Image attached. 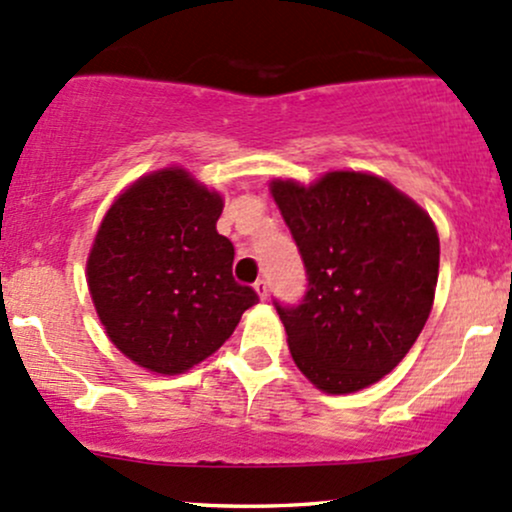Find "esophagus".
Masks as SVG:
<instances>
[{
	"label": "esophagus",
	"instance_id": "esophagus-1",
	"mask_svg": "<svg viewBox=\"0 0 512 512\" xmlns=\"http://www.w3.org/2000/svg\"><path fill=\"white\" fill-rule=\"evenodd\" d=\"M252 286H255L257 296H260V299L265 301V299H267V294H269V289H267V282H265V279H257V282L252 284Z\"/></svg>",
	"mask_w": 512,
	"mask_h": 512
}]
</instances>
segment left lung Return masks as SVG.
Returning a JSON list of instances; mask_svg holds the SVG:
<instances>
[{
  "label": "left lung",
  "instance_id": "obj_1",
  "mask_svg": "<svg viewBox=\"0 0 512 512\" xmlns=\"http://www.w3.org/2000/svg\"><path fill=\"white\" fill-rule=\"evenodd\" d=\"M306 267L299 306H277L296 367L325 393L367 389L408 355L435 299L440 238L386 179L328 172L269 184Z\"/></svg>",
  "mask_w": 512,
  "mask_h": 512
}]
</instances>
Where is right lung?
I'll list each match as a JSON object with an SVG mask.
<instances>
[{
    "mask_svg": "<svg viewBox=\"0 0 512 512\" xmlns=\"http://www.w3.org/2000/svg\"><path fill=\"white\" fill-rule=\"evenodd\" d=\"M221 211V194L167 167L131 184L97 230L87 260L94 308L109 340L150 372L204 362L260 301L233 279Z\"/></svg>",
    "mask_w": 512,
    "mask_h": 512,
    "instance_id": "obj_1",
    "label": "right lung"
}]
</instances>
